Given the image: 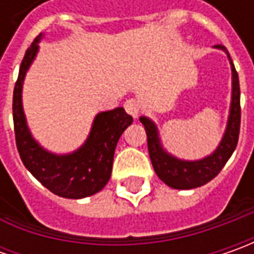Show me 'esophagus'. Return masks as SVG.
<instances>
[{"mask_svg": "<svg viewBox=\"0 0 254 254\" xmlns=\"http://www.w3.org/2000/svg\"><path fill=\"white\" fill-rule=\"evenodd\" d=\"M124 109L128 114H131L132 117H138L140 113H141V104L135 99H128L127 102L124 103Z\"/></svg>", "mask_w": 254, "mask_h": 254, "instance_id": "34e87169", "label": "esophagus"}]
</instances>
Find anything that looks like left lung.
<instances>
[{
    "label": "left lung",
    "instance_id": "left-lung-1",
    "mask_svg": "<svg viewBox=\"0 0 254 254\" xmlns=\"http://www.w3.org/2000/svg\"><path fill=\"white\" fill-rule=\"evenodd\" d=\"M215 48L222 49L228 54L230 64H232V104H230V114L228 120V127L225 135L220 141L216 151L210 154L209 157L199 160V161H182L162 150L161 142L158 138V131L155 124L148 120L147 117H140L145 132H147V144H148V154L151 158L152 167L158 178L165 182L171 188L175 190H192L205 185L206 182L213 180L220 170L225 167L230 155L233 154L238 140H239L240 130V87L239 76L232 62L229 52L225 46L215 45Z\"/></svg>",
    "mask_w": 254,
    "mask_h": 254
}]
</instances>
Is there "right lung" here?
<instances>
[{
  "label": "right lung",
  "mask_w": 254,
  "mask_h": 254,
  "mask_svg": "<svg viewBox=\"0 0 254 254\" xmlns=\"http://www.w3.org/2000/svg\"><path fill=\"white\" fill-rule=\"evenodd\" d=\"M39 41L41 35L26 49L14 87L12 117L16 148L25 167L45 188L64 198H86L102 190L110 180L116 145L132 123V117L123 107L97 114L87 141L67 155L51 154L39 147L28 130L21 100L25 73L38 52Z\"/></svg>",
  "instance_id": "add662e5"
}]
</instances>
